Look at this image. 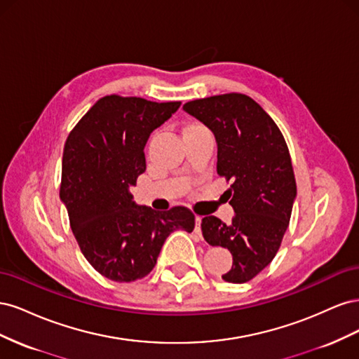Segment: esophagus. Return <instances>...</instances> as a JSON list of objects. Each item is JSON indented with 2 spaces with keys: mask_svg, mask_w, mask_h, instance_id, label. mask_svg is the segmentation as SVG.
Returning <instances> with one entry per match:
<instances>
[{
  "mask_svg": "<svg viewBox=\"0 0 359 359\" xmlns=\"http://www.w3.org/2000/svg\"><path fill=\"white\" fill-rule=\"evenodd\" d=\"M201 223H202V217L196 215V227H194V232L201 235Z\"/></svg>",
  "mask_w": 359,
  "mask_h": 359,
  "instance_id": "obj_1",
  "label": "esophagus"
}]
</instances>
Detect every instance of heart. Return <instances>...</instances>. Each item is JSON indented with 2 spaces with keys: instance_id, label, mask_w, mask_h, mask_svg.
<instances>
[{
  "instance_id": "heart-1",
  "label": "heart",
  "mask_w": 359,
  "mask_h": 359,
  "mask_svg": "<svg viewBox=\"0 0 359 359\" xmlns=\"http://www.w3.org/2000/svg\"><path fill=\"white\" fill-rule=\"evenodd\" d=\"M199 128H203V126L199 124V123H190V124H187L186 127L182 128V135L191 133V132H194V130H199Z\"/></svg>"
}]
</instances>
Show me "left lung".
<instances>
[{
    "label": "left lung",
    "mask_w": 359,
    "mask_h": 359,
    "mask_svg": "<svg viewBox=\"0 0 359 359\" xmlns=\"http://www.w3.org/2000/svg\"><path fill=\"white\" fill-rule=\"evenodd\" d=\"M208 127L217 142V173L231 181V224L202 219L210 245L229 250V283H245L271 264L289 226L297 182L286 140L252 97L240 93L206 97L182 106Z\"/></svg>",
    "instance_id": "left-lung-1"
}]
</instances>
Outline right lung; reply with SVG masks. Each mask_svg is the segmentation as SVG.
<instances>
[{
	"label": "right lung",
	"mask_w": 359,
	"mask_h": 359,
	"mask_svg": "<svg viewBox=\"0 0 359 359\" xmlns=\"http://www.w3.org/2000/svg\"><path fill=\"white\" fill-rule=\"evenodd\" d=\"M180 104L102 97L64 145L60 198L82 255L106 278L119 283L144 278L173 231L194 229V214L186 206L157 212L136 205L130 193L147 169L149 135Z\"/></svg>",
	"instance_id": "1"
}]
</instances>
